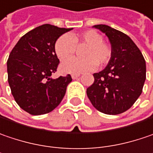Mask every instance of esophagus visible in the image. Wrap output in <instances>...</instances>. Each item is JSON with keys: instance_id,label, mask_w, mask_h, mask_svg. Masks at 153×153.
I'll return each instance as SVG.
<instances>
[{"instance_id": "1", "label": "esophagus", "mask_w": 153, "mask_h": 153, "mask_svg": "<svg viewBox=\"0 0 153 153\" xmlns=\"http://www.w3.org/2000/svg\"><path fill=\"white\" fill-rule=\"evenodd\" d=\"M79 76H80L79 74H73V75H72V78H73L74 79H78Z\"/></svg>"}]
</instances>
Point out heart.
<instances>
[{"label":"heart","instance_id":"heart-1","mask_svg":"<svg viewBox=\"0 0 153 153\" xmlns=\"http://www.w3.org/2000/svg\"><path fill=\"white\" fill-rule=\"evenodd\" d=\"M86 45L82 51L83 58H67L76 51L77 46ZM54 51L58 58L64 60L60 65L62 73L79 74L94 70L97 65L104 66L112 58V48L103 42V37L94 30H88L69 36L61 35L54 44Z\"/></svg>","mask_w":153,"mask_h":153}]
</instances>
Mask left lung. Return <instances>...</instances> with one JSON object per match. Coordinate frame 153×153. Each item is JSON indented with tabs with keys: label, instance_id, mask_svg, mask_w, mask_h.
<instances>
[{
	"label": "left lung",
	"instance_id": "left-lung-1",
	"mask_svg": "<svg viewBox=\"0 0 153 153\" xmlns=\"http://www.w3.org/2000/svg\"><path fill=\"white\" fill-rule=\"evenodd\" d=\"M108 37L112 58L104 70L94 74L86 89L91 103L100 112L116 115L127 111L138 100L146 78V60L130 37L107 25H95Z\"/></svg>",
	"mask_w": 153,
	"mask_h": 153
}]
</instances>
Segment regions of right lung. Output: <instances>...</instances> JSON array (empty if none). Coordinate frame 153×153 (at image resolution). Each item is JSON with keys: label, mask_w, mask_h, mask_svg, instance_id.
<instances>
[{"label": "right lung", "mask_w": 153, "mask_h": 153, "mask_svg": "<svg viewBox=\"0 0 153 153\" xmlns=\"http://www.w3.org/2000/svg\"><path fill=\"white\" fill-rule=\"evenodd\" d=\"M73 28L44 24L19 40L7 62V80L14 100L32 115L52 112L65 96L72 77L52 79L59 60L54 44L63 33Z\"/></svg>", "instance_id": "obj_1"}]
</instances>
